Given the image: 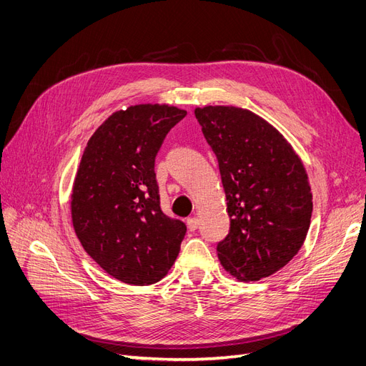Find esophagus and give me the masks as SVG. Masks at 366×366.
Listing matches in <instances>:
<instances>
[{"mask_svg": "<svg viewBox=\"0 0 366 366\" xmlns=\"http://www.w3.org/2000/svg\"><path fill=\"white\" fill-rule=\"evenodd\" d=\"M186 224H187L189 231H195V229H198V227H199V219H198L197 216H194V217H187Z\"/></svg>", "mask_w": 366, "mask_h": 366, "instance_id": "34e87169", "label": "esophagus"}]
</instances>
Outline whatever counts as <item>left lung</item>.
<instances>
[{
	"label": "left lung",
	"mask_w": 366,
	"mask_h": 366,
	"mask_svg": "<svg viewBox=\"0 0 366 366\" xmlns=\"http://www.w3.org/2000/svg\"><path fill=\"white\" fill-rule=\"evenodd\" d=\"M227 197L228 236L217 244L222 267L242 282L259 281L293 259L308 234L312 194L302 159L255 112L195 108Z\"/></svg>",
	"instance_id": "obj_1"
}]
</instances>
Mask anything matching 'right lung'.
<instances>
[{"label": "right lung", "mask_w": 366, "mask_h": 366, "mask_svg": "<svg viewBox=\"0 0 366 366\" xmlns=\"http://www.w3.org/2000/svg\"><path fill=\"white\" fill-rule=\"evenodd\" d=\"M186 111L141 104L115 111L86 142L70 197L71 224L108 274L159 282L180 252L186 225L160 210L154 157Z\"/></svg>", "instance_id": "1"}]
</instances>
